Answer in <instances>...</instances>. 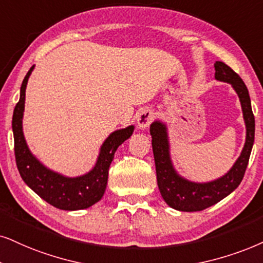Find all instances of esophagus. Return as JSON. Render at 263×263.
Here are the masks:
<instances>
[{
    "mask_svg": "<svg viewBox=\"0 0 263 263\" xmlns=\"http://www.w3.org/2000/svg\"><path fill=\"white\" fill-rule=\"evenodd\" d=\"M154 119V112L151 109H143L137 114V125L141 129L149 127L151 122Z\"/></svg>",
    "mask_w": 263,
    "mask_h": 263,
    "instance_id": "34e87169",
    "label": "esophagus"
}]
</instances>
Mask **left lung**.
I'll return each instance as SVG.
<instances>
[{
  "label": "left lung",
  "mask_w": 263,
  "mask_h": 263,
  "mask_svg": "<svg viewBox=\"0 0 263 263\" xmlns=\"http://www.w3.org/2000/svg\"><path fill=\"white\" fill-rule=\"evenodd\" d=\"M215 79L233 87L240 101L247 136L239 158L223 176L209 182H193L176 171L170 153L167 126L161 120L151 125L152 147L154 154L156 179L161 197L170 208L178 211H201L217 204L238 188L248 167L255 139V118L251 101L244 81L223 62L215 63Z\"/></svg>",
  "instance_id": "obj_1"
}]
</instances>
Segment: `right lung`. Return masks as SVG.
Listing matches in <instances>:
<instances>
[{"instance_id":"right-lung-1","label":"right lung","mask_w":263,"mask_h":263,"mask_svg":"<svg viewBox=\"0 0 263 263\" xmlns=\"http://www.w3.org/2000/svg\"><path fill=\"white\" fill-rule=\"evenodd\" d=\"M34 68H30L23 80L21 97L13 111L12 129L16 167L26 185L48 204L65 211L84 210L103 198L108 183L109 166L114 159L116 149L131 137L135 126L129 125L111 132L101 145L95 166L85 175L68 177L51 170L32 154L23 132L26 85Z\"/></svg>"}]
</instances>
